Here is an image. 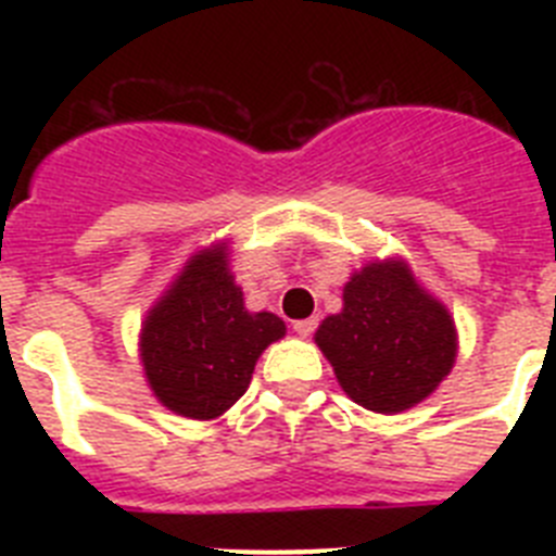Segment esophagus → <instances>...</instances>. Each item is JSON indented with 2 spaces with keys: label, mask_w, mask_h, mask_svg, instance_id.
<instances>
[{
  "label": "esophagus",
  "mask_w": 556,
  "mask_h": 556,
  "mask_svg": "<svg viewBox=\"0 0 556 556\" xmlns=\"http://www.w3.org/2000/svg\"><path fill=\"white\" fill-rule=\"evenodd\" d=\"M314 328H317V317H308V320L294 323V333H298V337H303V339L312 337Z\"/></svg>",
  "instance_id": "obj_1"
}]
</instances>
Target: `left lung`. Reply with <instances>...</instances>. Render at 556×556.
Listing matches in <instances>:
<instances>
[{"instance_id":"obj_1","label":"left lung","mask_w":556,"mask_h":556,"mask_svg":"<svg viewBox=\"0 0 556 556\" xmlns=\"http://www.w3.org/2000/svg\"><path fill=\"white\" fill-rule=\"evenodd\" d=\"M314 342L353 404L397 415L443 384L459 333L443 301L401 255L372 258L342 287V312L328 314Z\"/></svg>"}]
</instances>
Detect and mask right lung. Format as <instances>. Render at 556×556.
Listing matches in <instances>:
<instances>
[{
	"label": "right lung",
	"instance_id": "add662e5",
	"mask_svg": "<svg viewBox=\"0 0 556 556\" xmlns=\"http://www.w3.org/2000/svg\"><path fill=\"white\" fill-rule=\"evenodd\" d=\"M287 326L250 312L230 273V242L194 250L147 308L139 358L159 404L189 420H217L248 392L255 362Z\"/></svg>",
	"mask_w": 556,
	"mask_h": 556
}]
</instances>
